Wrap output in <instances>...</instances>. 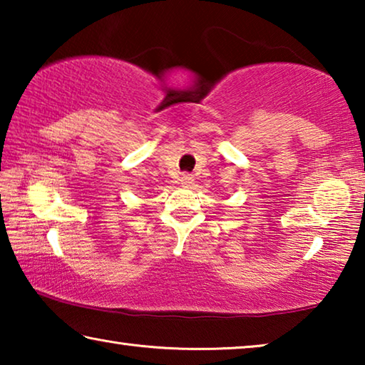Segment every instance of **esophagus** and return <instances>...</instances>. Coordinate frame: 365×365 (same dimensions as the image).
<instances>
[{
    "label": "esophagus",
    "mask_w": 365,
    "mask_h": 365,
    "mask_svg": "<svg viewBox=\"0 0 365 365\" xmlns=\"http://www.w3.org/2000/svg\"><path fill=\"white\" fill-rule=\"evenodd\" d=\"M180 183L183 185V187H190V185L193 183V175H191V174H182Z\"/></svg>",
    "instance_id": "34e87169"
}]
</instances>
